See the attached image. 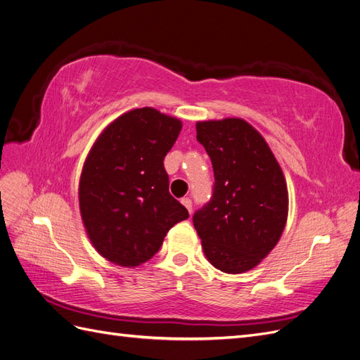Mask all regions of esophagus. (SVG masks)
Masks as SVG:
<instances>
[{
    "mask_svg": "<svg viewBox=\"0 0 360 360\" xmlns=\"http://www.w3.org/2000/svg\"><path fill=\"white\" fill-rule=\"evenodd\" d=\"M181 204L186 207L189 213H192V200L191 198H181Z\"/></svg>",
    "mask_w": 360,
    "mask_h": 360,
    "instance_id": "1",
    "label": "esophagus"
}]
</instances>
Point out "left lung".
<instances>
[{
    "label": "left lung",
    "instance_id": "1",
    "mask_svg": "<svg viewBox=\"0 0 360 360\" xmlns=\"http://www.w3.org/2000/svg\"><path fill=\"white\" fill-rule=\"evenodd\" d=\"M210 156V201L193 213L207 259L225 274H243L269 255L284 231L288 192L264 138L242 118L197 123Z\"/></svg>",
    "mask_w": 360,
    "mask_h": 360
}]
</instances>
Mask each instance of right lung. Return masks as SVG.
<instances>
[{
  "label": "right lung",
  "instance_id": "right-lung-1",
  "mask_svg": "<svg viewBox=\"0 0 360 360\" xmlns=\"http://www.w3.org/2000/svg\"><path fill=\"white\" fill-rule=\"evenodd\" d=\"M181 122L153 108L118 117L97 138L79 181V209L93 246L135 267L153 257L171 228L189 217L169 193L163 167Z\"/></svg>",
  "mask_w": 360,
  "mask_h": 360
}]
</instances>
